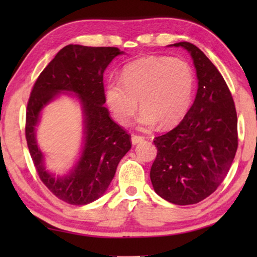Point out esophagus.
Returning a JSON list of instances; mask_svg holds the SVG:
<instances>
[{
	"mask_svg": "<svg viewBox=\"0 0 257 257\" xmlns=\"http://www.w3.org/2000/svg\"><path fill=\"white\" fill-rule=\"evenodd\" d=\"M143 141H144V138H143L142 136H136V135H133L132 136V144L133 145H137V144H139V143H142Z\"/></svg>",
	"mask_w": 257,
	"mask_h": 257,
	"instance_id": "1",
	"label": "esophagus"
}]
</instances>
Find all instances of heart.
<instances>
[{"instance_id": "obj_1", "label": "heart", "mask_w": 257, "mask_h": 257, "mask_svg": "<svg viewBox=\"0 0 257 257\" xmlns=\"http://www.w3.org/2000/svg\"><path fill=\"white\" fill-rule=\"evenodd\" d=\"M195 89V73L186 61L145 56L123 68L120 79L105 86V101L114 119L125 125L141 105L138 124L143 130L176 125L188 112Z\"/></svg>"}]
</instances>
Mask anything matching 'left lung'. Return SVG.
I'll return each mask as SVG.
<instances>
[{
    "label": "left lung",
    "mask_w": 257,
    "mask_h": 257,
    "mask_svg": "<svg viewBox=\"0 0 257 257\" xmlns=\"http://www.w3.org/2000/svg\"><path fill=\"white\" fill-rule=\"evenodd\" d=\"M196 69L197 93L175 129L154 139L151 169L155 193L176 205H189L214 193L227 176L238 146L237 113L227 84L197 46L180 42Z\"/></svg>",
    "instance_id": "8db88e82"
}]
</instances>
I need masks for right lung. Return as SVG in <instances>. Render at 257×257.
Masks as SVG:
<instances>
[{
	"instance_id": "obj_1",
	"label": "right lung",
	"mask_w": 257,
	"mask_h": 257,
	"mask_svg": "<svg viewBox=\"0 0 257 257\" xmlns=\"http://www.w3.org/2000/svg\"><path fill=\"white\" fill-rule=\"evenodd\" d=\"M124 54L116 47L68 45L51 61L35 82L26 113V139L38 176L56 197L86 205L102 197L120 160L132 149L130 136L110 118L104 106L103 73L112 60ZM68 94L80 103L83 143L77 160L64 175L47 170L36 132L44 108Z\"/></svg>"
}]
</instances>
